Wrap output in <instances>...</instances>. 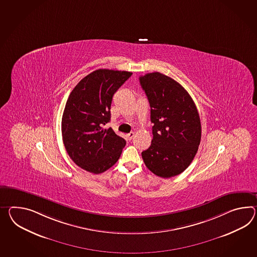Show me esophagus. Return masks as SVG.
Returning a JSON list of instances; mask_svg holds the SVG:
<instances>
[{"mask_svg":"<svg viewBox=\"0 0 257 257\" xmlns=\"http://www.w3.org/2000/svg\"><path fill=\"white\" fill-rule=\"evenodd\" d=\"M134 136H135V133L131 132V133H129V134L127 135V138H128L129 140H131L132 138H134Z\"/></svg>","mask_w":257,"mask_h":257,"instance_id":"esophagus-1","label":"esophagus"}]
</instances>
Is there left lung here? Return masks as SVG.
Returning a JSON list of instances; mask_svg holds the SVG:
<instances>
[{"instance_id":"1","label":"left lung","mask_w":257,"mask_h":257,"mask_svg":"<svg viewBox=\"0 0 257 257\" xmlns=\"http://www.w3.org/2000/svg\"><path fill=\"white\" fill-rule=\"evenodd\" d=\"M151 106L153 138L142 152L154 175L170 178L181 174L193 161L201 138L200 116L187 90L160 72L139 77Z\"/></svg>"}]
</instances>
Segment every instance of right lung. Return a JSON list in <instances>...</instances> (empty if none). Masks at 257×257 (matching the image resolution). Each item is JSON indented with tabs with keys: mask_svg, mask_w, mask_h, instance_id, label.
<instances>
[{
	"mask_svg": "<svg viewBox=\"0 0 257 257\" xmlns=\"http://www.w3.org/2000/svg\"><path fill=\"white\" fill-rule=\"evenodd\" d=\"M132 72L100 69L85 76L71 91L63 112V143L70 159L87 172L101 174L119 160L126 141L111 128L113 94Z\"/></svg>",
	"mask_w": 257,
	"mask_h": 257,
	"instance_id": "right-lung-1",
	"label": "right lung"
}]
</instances>
